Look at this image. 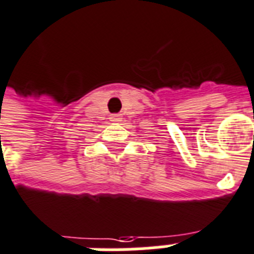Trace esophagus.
<instances>
[{
  "mask_svg": "<svg viewBox=\"0 0 254 254\" xmlns=\"http://www.w3.org/2000/svg\"><path fill=\"white\" fill-rule=\"evenodd\" d=\"M109 120H111L112 123H116V124H119L121 123V120H123V117L120 115H112L111 117H109Z\"/></svg>",
  "mask_w": 254,
  "mask_h": 254,
  "instance_id": "1",
  "label": "esophagus"
}]
</instances>
